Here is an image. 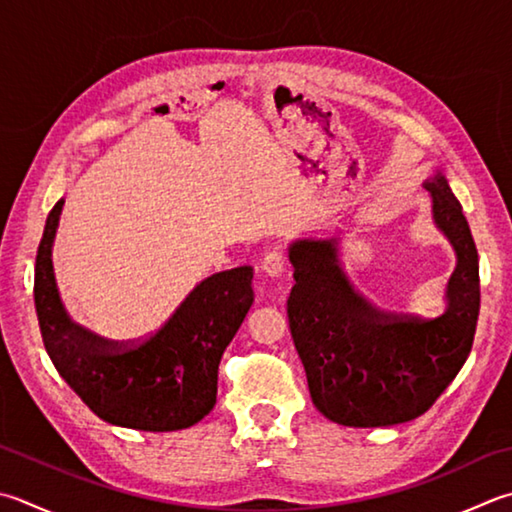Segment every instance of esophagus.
<instances>
[{
  "label": "esophagus",
  "instance_id": "1",
  "mask_svg": "<svg viewBox=\"0 0 512 512\" xmlns=\"http://www.w3.org/2000/svg\"><path fill=\"white\" fill-rule=\"evenodd\" d=\"M264 270L270 277H282L286 273V255L284 250L273 248L264 255Z\"/></svg>",
  "mask_w": 512,
  "mask_h": 512
}]
</instances>
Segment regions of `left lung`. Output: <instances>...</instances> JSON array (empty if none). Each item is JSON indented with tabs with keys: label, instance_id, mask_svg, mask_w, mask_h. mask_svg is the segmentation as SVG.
Segmentation results:
<instances>
[{
	"label": "left lung",
	"instance_id": "left-lung-1",
	"mask_svg": "<svg viewBox=\"0 0 512 512\" xmlns=\"http://www.w3.org/2000/svg\"><path fill=\"white\" fill-rule=\"evenodd\" d=\"M433 217L455 246L448 306L435 319L390 315L359 297L337 264V239H297L286 313L308 390L330 422L355 428L404 424L424 415L473 348L479 257L462 204L437 173L424 182Z\"/></svg>",
	"mask_w": 512,
	"mask_h": 512
}]
</instances>
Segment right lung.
<instances>
[{
    "label": "right lung",
    "mask_w": 512,
    "mask_h": 512,
    "mask_svg": "<svg viewBox=\"0 0 512 512\" xmlns=\"http://www.w3.org/2000/svg\"><path fill=\"white\" fill-rule=\"evenodd\" d=\"M62 206L48 213L35 259V310L57 373L113 426L168 433L197 424L215 406L219 359L255 299L253 268L210 275L148 337L108 342L70 322L59 299L53 239Z\"/></svg>",
    "instance_id": "add662e5"
}]
</instances>
